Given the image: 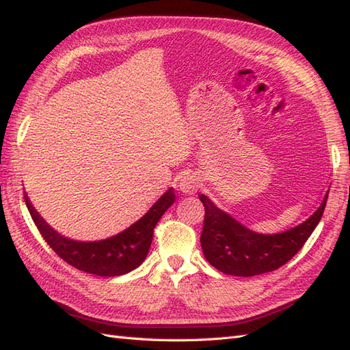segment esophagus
Returning a JSON list of instances; mask_svg holds the SVG:
<instances>
[{
  "mask_svg": "<svg viewBox=\"0 0 350 350\" xmlns=\"http://www.w3.org/2000/svg\"><path fill=\"white\" fill-rule=\"evenodd\" d=\"M198 188H200L198 177L187 174L180 179V189L185 192V194H194Z\"/></svg>",
  "mask_w": 350,
  "mask_h": 350,
  "instance_id": "esophagus-1",
  "label": "esophagus"
}]
</instances>
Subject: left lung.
I'll list each match as a JSON object with an SVG mask.
<instances>
[{
	"label": "left lung",
	"instance_id": "1",
	"mask_svg": "<svg viewBox=\"0 0 350 350\" xmlns=\"http://www.w3.org/2000/svg\"><path fill=\"white\" fill-rule=\"evenodd\" d=\"M200 200L204 206L200 242L207 262L227 275L252 277L278 269L304 247L322 218L328 194L307 221L272 234L252 232L218 209L203 194H200Z\"/></svg>",
	"mask_w": 350,
	"mask_h": 350
}]
</instances>
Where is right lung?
<instances>
[{"instance_id":"obj_1","label":"right lung","mask_w":350,"mask_h":350,"mask_svg":"<svg viewBox=\"0 0 350 350\" xmlns=\"http://www.w3.org/2000/svg\"><path fill=\"white\" fill-rule=\"evenodd\" d=\"M24 197L36 227L55 254L77 269L99 277H117L128 273L144 262L150 250L156 224L176 200L174 191L168 189L143 218L124 232L98 242H78L51 228L29 203L27 194Z\"/></svg>"}]
</instances>
